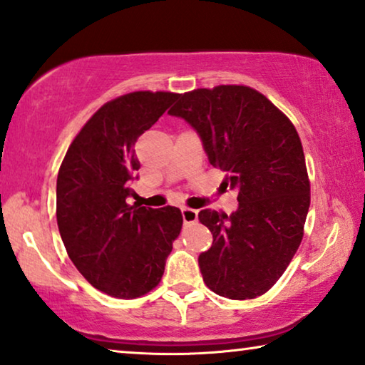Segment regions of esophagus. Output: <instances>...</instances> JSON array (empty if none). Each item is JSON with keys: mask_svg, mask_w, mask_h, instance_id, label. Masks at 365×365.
Segmentation results:
<instances>
[{"mask_svg": "<svg viewBox=\"0 0 365 365\" xmlns=\"http://www.w3.org/2000/svg\"><path fill=\"white\" fill-rule=\"evenodd\" d=\"M182 216H183L185 225H192V222L198 220V211L192 208H182Z\"/></svg>", "mask_w": 365, "mask_h": 365, "instance_id": "34e87169", "label": "esophagus"}]
</instances>
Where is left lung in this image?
<instances>
[{
	"mask_svg": "<svg viewBox=\"0 0 365 365\" xmlns=\"http://www.w3.org/2000/svg\"><path fill=\"white\" fill-rule=\"evenodd\" d=\"M172 116L192 124L210 164L237 188L231 216L201 210L213 235L200 254L206 287L231 300L264 295L280 279L303 239L309 178L300 135L267 96L246 85H217L178 95Z\"/></svg>",
	"mask_w": 365,
	"mask_h": 365,
	"instance_id": "8db88e82",
	"label": "left lung"
}]
</instances>
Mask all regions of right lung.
<instances>
[{
    "label": "right lung",
    "mask_w": 365,
    "mask_h": 365,
    "mask_svg": "<svg viewBox=\"0 0 365 365\" xmlns=\"http://www.w3.org/2000/svg\"><path fill=\"white\" fill-rule=\"evenodd\" d=\"M133 91L98 110L65 154L57 175V225L75 267L106 295L133 300L159 285L183 217L175 206L128 205L139 170L135 140L177 100Z\"/></svg>",
    "instance_id": "obj_1"
}]
</instances>
